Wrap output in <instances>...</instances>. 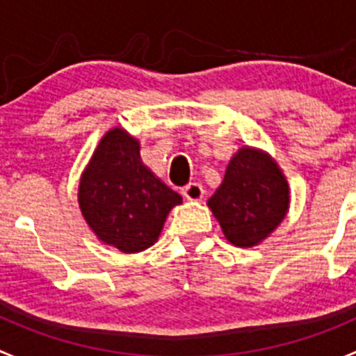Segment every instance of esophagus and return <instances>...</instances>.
Instances as JSON below:
<instances>
[{
    "label": "esophagus",
    "mask_w": 356,
    "mask_h": 356,
    "mask_svg": "<svg viewBox=\"0 0 356 356\" xmlns=\"http://www.w3.org/2000/svg\"><path fill=\"white\" fill-rule=\"evenodd\" d=\"M203 186L198 182H189L184 189H182V196L189 202H200L203 198Z\"/></svg>",
    "instance_id": "1"
}]
</instances>
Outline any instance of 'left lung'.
Masks as SVG:
<instances>
[{
    "label": "left lung",
    "instance_id": "obj_1",
    "mask_svg": "<svg viewBox=\"0 0 356 356\" xmlns=\"http://www.w3.org/2000/svg\"><path fill=\"white\" fill-rule=\"evenodd\" d=\"M207 203L229 243L254 247L284 220L289 182L270 154L245 146L231 158L222 184Z\"/></svg>",
    "mask_w": 356,
    "mask_h": 356
}]
</instances>
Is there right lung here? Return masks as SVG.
I'll return each mask as SVG.
<instances>
[{
  "instance_id": "add662e5",
  "label": "right lung",
  "mask_w": 356,
  "mask_h": 356,
  "mask_svg": "<svg viewBox=\"0 0 356 356\" xmlns=\"http://www.w3.org/2000/svg\"><path fill=\"white\" fill-rule=\"evenodd\" d=\"M181 202L143 163L139 140L118 127L102 137L79 179L78 203L86 224L123 254L154 245L168 212Z\"/></svg>"
}]
</instances>
